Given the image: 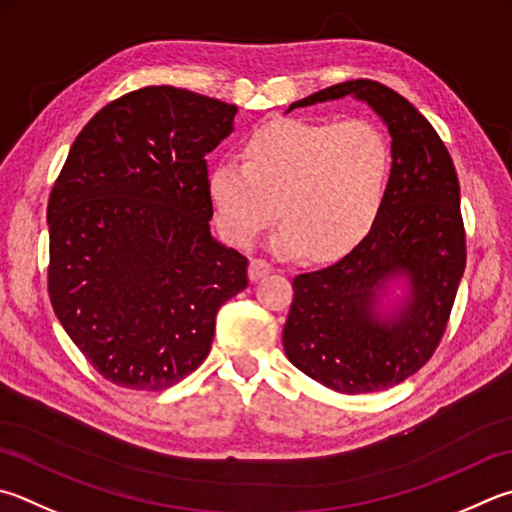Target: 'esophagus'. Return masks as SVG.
Listing matches in <instances>:
<instances>
[{"mask_svg":"<svg viewBox=\"0 0 512 512\" xmlns=\"http://www.w3.org/2000/svg\"><path fill=\"white\" fill-rule=\"evenodd\" d=\"M273 268H271V264L266 262V259H250V266H248V277L253 282H259V280H264V277L271 273Z\"/></svg>","mask_w":512,"mask_h":512,"instance_id":"esophagus-1","label":"esophagus"}]
</instances>
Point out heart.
I'll return each mask as SVG.
<instances>
[{
	"instance_id": "heart-1",
	"label": "heart",
	"mask_w": 512,
	"mask_h": 512,
	"mask_svg": "<svg viewBox=\"0 0 512 512\" xmlns=\"http://www.w3.org/2000/svg\"><path fill=\"white\" fill-rule=\"evenodd\" d=\"M389 170L387 138L367 120L284 118L250 134L244 161L212 165L208 194L230 244H253L277 210L271 250L333 262L374 226Z\"/></svg>"
}]
</instances>
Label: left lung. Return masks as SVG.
Listing matches in <instances>:
<instances>
[{
  "instance_id": "obj_1",
  "label": "left lung",
  "mask_w": 512,
  "mask_h": 512,
  "mask_svg": "<svg viewBox=\"0 0 512 512\" xmlns=\"http://www.w3.org/2000/svg\"><path fill=\"white\" fill-rule=\"evenodd\" d=\"M351 96L392 138L385 201L340 262L293 280L286 358L340 394L403 383L434 353L466 268L459 179L439 134L410 100L376 80H347L286 109Z\"/></svg>"
}]
</instances>
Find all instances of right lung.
I'll return each mask as SVG.
<instances>
[{
	"instance_id": "obj_1",
	"label": "right lung",
	"mask_w": 512,
	"mask_h": 512,
	"mask_svg": "<svg viewBox=\"0 0 512 512\" xmlns=\"http://www.w3.org/2000/svg\"><path fill=\"white\" fill-rule=\"evenodd\" d=\"M237 107L170 85L89 120L55 181L49 295L64 331L111 383L159 392L210 353L248 259L210 232L206 154Z\"/></svg>"
}]
</instances>
